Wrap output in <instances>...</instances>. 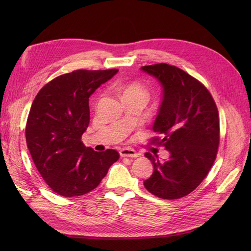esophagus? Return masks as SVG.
<instances>
[{"label":"esophagus","instance_id":"34e87169","mask_svg":"<svg viewBox=\"0 0 251 251\" xmlns=\"http://www.w3.org/2000/svg\"><path fill=\"white\" fill-rule=\"evenodd\" d=\"M119 154L121 157H130V158H136L138 157V153L133 149L130 148H125L119 151Z\"/></svg>","mask_w":251,"mask_h":251}]
</instances>
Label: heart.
Returning a JSON list of instances; mask_svg holds the SVG:
<instances>
[{
    "label": "heart",
    "instance_id": "b5f03b06",
    "mask_svg": "<svg viewBox=\"0 0 251 251\" xmlns=\"http://www.w3.org/2000/svg\"><path fill=\"white\" fill-rule=\"evenodd\" d=\"M119 90H120L121 94H123V97L137 96V97L143 98V100H147V98L149 97L148 90L144 88L139 82L126 83V85H124V86H120Z\"/></svg>",
    "mask_w": 251,
    "mask_h": 251
}]
</instances>
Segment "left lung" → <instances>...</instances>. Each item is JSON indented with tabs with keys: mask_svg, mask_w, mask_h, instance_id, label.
I'll use <instances>...</instances> for the list:
<instances>
[{
	"mask_svg": "<svg viewBox=\"0 0 251 251\" xmlns=\"http://www.w3.org/2000/svg\"><path fill=\"white\" fill-rule=\"evenodd\" d=\"M141 70L162 86V101L151 139L170 151L169 160L146 153L154 172L143 182L150 193L175 200L192 193L215 162L220 141L219 113L204 85L179 68L168 64L143 66Z\"/></svg>",
	"mask_w": 251,
	"mask_h": 251,
	"instance_id": "left-lung-1",
	"label": "left lung"
}]
</instances>
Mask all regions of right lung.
<instances>
[{"mask_svg":"<svg viewBox=\"0 0 251 251\" xmlns=\"http://www.w3.org/2000/svg\"><path fill=\"white\" fill-rule=\"evenodd\" d=\"M117 72L63 74L45 85L34 98L26 125L27 147L45 182L60 196L93 191L119 159L115 150L95 151L80 140L90 123L89 97Z\"/></svg>","mask_w":251,"mask_h":251,"instance_id":"1","label":"right lung"}]
</instances>
